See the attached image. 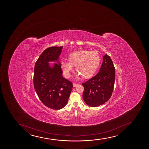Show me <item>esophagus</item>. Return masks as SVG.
Masks as SVG:
<instances>
[{"label":"esophagus","instance_id":"1","mask_svg":"<svg viewBox=\"0 0 149 149\" xmlns=\"http://www.w3.org/2000/svg\"><path fill=\"white\" fill-rule=\"evenodd\" d=\"M78 85H79V84H75V83H74V84H73V86H74V87H76V86H78Z\"/></svg>","mask_w":149,"mask_h":149}]
</instances>
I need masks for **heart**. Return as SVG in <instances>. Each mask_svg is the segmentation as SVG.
<instances>
[{"label":"heart","mask_w":149,"mask_h":149,"mask_svg":"<svg viewBox=\"0 0 149 149\" xmlns=\"http://www.w3.org/2000/svg\"><path fill=\"white\" fill-rule=\"evenodd\" d=\"M69 61L62 60L61 65L65 77H70L74 65L79 72L78 75H82L84 78L93 76L97 69L100 63V56L97 52L86 50L77 51L69 55Z\"/></svg>","instance_id":"obj_1"}]
</instances>
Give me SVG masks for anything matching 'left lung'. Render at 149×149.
<instances>
[{
    "instance_id": "8db88e82",
    "label": "left lung",
    "mask_w": 149,
    "mask_h": 149,
    "mask_svg": "<svg viewBox=\"0 0 149 149\" xmlns=\"http://www.w3.org/2000/svg\"><path fill=\"white\" fill-rule=\"evenodd\" d=\"M115 68L108 55L103 56L101 68L96 75L82 83L83 99L88 106L95 107L108 101L113 93Z\"/></svg>"
}]
</instances>
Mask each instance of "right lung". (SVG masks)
<instances>
[{"label": "right lung", "mask_w": 149, "mask_h": 149, "mask_svg": "<svg viewBox=\"0 0 149 149\" xmlns=\"http://www.w3.org/2000/svg\"><path fill=\"white\" fill-rule=\"evenodd\" d=\"M63 46L47 48L35 65V90L41 102L52 109H61L66 105L73 87L72 83L62 76L60 63L53 68L49 65V62L58 61Z\"/></svg>", "instance_id": "obj_1"}]
</instances>
